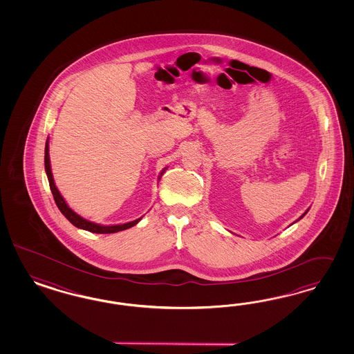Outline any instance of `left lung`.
Returning <instances> with one entry per match:
<instances>
[{"label":"left lung","instance_id":"obj_1","mask_svg":"<svg viewBox=\"0 0 354 354\" xmlns=\"http://www.w3.org/2000/svg\"><path fill=\"white\" fill-rule=\"evenodd\" d=\"M306 213H308V210H306V212H305V213H304V214L301 215V218H302V216H304V215L306 214ZM300 218V219H301Z\"/></svg>","mask_w":354,"mask_h":354}]
</instances>
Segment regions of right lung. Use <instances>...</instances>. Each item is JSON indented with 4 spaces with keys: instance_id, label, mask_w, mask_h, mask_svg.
Segmentation results:
<instances>
[{
    "instance_id": "obj_1",
    "label": "right lung",
    "mask_w": 354,
    "mask_h": 354,
    "mask_svg": "<svg viewBox=\"0 0 354 354\" xmlns=\"http://www.w3.org/2000/svg\"><path fill=\"white\" fill-rule=\"evenodd\" d=\"M49 141L46 140V145H45V171L48 175V180H49V185H50V191L53 193L54 201L58 206V209L61 210V213L73 223V225L77 227V228H82V230H86L89 232H93V234H114V232H119V231H123V230H127L131 228L132 225H138L140 222V219L136 221H132L129 223H124V225H101L93 223V222H89L84 218H82L80 215L76 214L75 212L73 209L68 207V205L66 204V201L64 200V197L61 196L59 191L57 189L55 184H54L53 175H52V170H50V160H49Z\"/></svg>"
}]
</instances>
